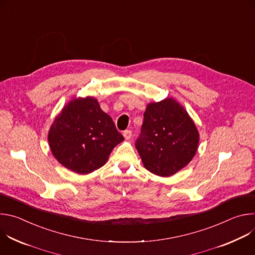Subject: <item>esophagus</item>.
Here are the masks:
<instances>
[{"mask_svg": "<svg viewBox=\"0 0 255 255\" xmlns=\"http://www.w3.org/2000/svg\"><path fill=\"white\" fill-rule=\"evenodd\" d=\"M123 136H124V138H125L126 140H129V139L132 137V131H130V130H125V131L123 132Z\"/></svg>", "mask_w": 255, "mask_h": 255, "instance_id": "1", "label": "esophagus"}]
</instances>
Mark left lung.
Here are the masks:
<instances>
[{
  "label": "left lung",
  "mask_w": 255,
  "mask_h": 255,
  "mask_svg": "<svg viewBox=\"0 0 255 255\" xmlns=\"http://www.w3.org/2000/svg\"><path fill=\"white\" fill-rule=\"evenodd\" d=\"M143 116L135 146L144 167L167 177L188 165L198 150L200 134L186 109L166 98L149 103Z\"/></svg>",
  "instance_id": "8db88e82"
}]
</instances>
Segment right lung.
Listing matches in <instances>:
<instances>
[{
	"label": "right lung",
	"instance_id": "1",
	"mask_svg": "<svg viewBox=\"0 0 255 255\" xmlns=\"http://www.w3.org/2000/svg\"><path fill=\"white\" fill-rule=\"evenodd\" d=\"M124 137L93 97L74 98L48 131L50 150L67 169L88 174L102 167Z\"/></svg>",
	"mask_w": 255,
	"mask_h": 255
}]
</instances>
